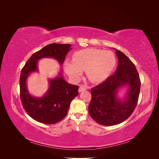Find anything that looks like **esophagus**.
<instances>
[{
	"mask_svg": "<svg viewBox=\"0 0 159 159\" xmlns=\"http://www.w3.org/2000/svg\"><path fill=\"white\" fill-rule=\"evenodd\" d=\"M88 88H89L88 87L87 85H81L80 86V88H79V89H78V91L80 93V92H81V91H84L87 90Z\"/></svg>",
	"mask_w": 159,
	"mask_h": 159,
	"instance_id": "obj_1",
	"label": "esophagus"
}]
</instances>
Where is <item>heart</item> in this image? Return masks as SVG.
<instances>
[{
    "label": "heart",
    "mask_w": 159,
    "mask_h": 159,
    "mask_svg": "<svg viewBox=\"0 0 159 159\" xmlns=\"http://www.w3.org/2000/svg\"><path fill=\"white\" fill-rule=\"evenodd\" d=\"M116 59L110 51L94 48L80 50L75 53L73 60L64 62V70L71 78L78 80L85 70L88 78L93 83L106 80L111 74Z\"/></svg>",
    "instance_id": "obj_1"
}]
</instances>
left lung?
Masks as SVG:
<instances>
[{
    "label": "left lung",
    "instance_id": "left-lung-1",
    "mask_svg": "<svg viewBox=\"0 0 159 159\" xmlns=\"http://www.w3.org/2000/svg\"><path fill=\"white\" fill-rule=\"evenodd\" d=\"M115 50L118 66L114 74L91 90L89 113L95 121L105 126L122 123L135 109L141 88V81L134 64L121 51ZM128 88L124 99L117 97L118 89Z\"/></svg>",
    "mask_w": 159,
    "mask_h": 159
}]
</instances>
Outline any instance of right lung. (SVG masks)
I'll list each match as a JSON object with an SVG mask.
<instances>
[{
  "label": "right lung",
  "mask_w": 159,
  "mask_h": 159,
  "mask_svg": "<svg viewBox=\"0 0 159 159\" xmlns=\"http://www.w3.org/2000/svg\"><path fill=\"white\" fill-rule=\"evenodd\" d=\"M70 44L53 43L33 54L23 67L20 78V99L24 109L35 121L45 124H54L63 119L68 113L70 103L78 95L79 86L68 84L62 76L48 80L49 88L41 98L33 97L28 92L26 80L33 72L38 71V61L42 58L52 57L61 66Z\"/></svg>",
  "instance_id": "add662e5"
}]
</instances>
